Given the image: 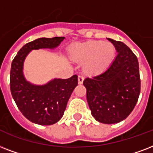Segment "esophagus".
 Here are the masks:
<instances>
[{"label":"esophagus","instance_id":"1","mask_svg":"<svg viewBox=\"0 0 153 153\" xmlns=\"http://www.w3.org/2000/svg\"><path fill=\"white\" fill-rule=\"evenodd\" d=\"M84 76H78V83H79V85H82L83 81H84Z\"/></svg>","mask_w":153,"mask_h":153}]
</instances>
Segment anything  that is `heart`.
Returning a JSON list of instances; mask_svg holds the SVG:
<instances>
[{
    "label": "heart",
    "instance_id": "b5f03b06",
    "mask_svg": "<svg viewBox=\"0 0 153 153\" xmlns=\"http://www.w3.org/2000/svg\"><path fill=\"white\" fill-rule=\"evenodd\" d=\"M71 54L76 60L86 61V73L96 74L109 67L116 56V48L110 42L89 41L74 46Z\"/></svg>",
    "mask_w": 153,
    "mask_h": 153
}]
</instances>
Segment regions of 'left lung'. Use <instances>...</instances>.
<instances>
[{"instance_id":"1","label":"left lung","mask_w":153,"mask_h":153,"mask_svg":"<svg viewBox=\"0 0 153 153\" xmlns=\"http://www.w3.org/2000/svg\"><path fill=\"white\" fill-rule=\"evenodd\" d=\"M115 46L117 56L98 75L85 78L87 100L93 117L100 123L116 124L132 112L140 92L139 64L125 44L107 38Z\"/></svg>"}]
</instances>
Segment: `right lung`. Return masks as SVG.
<instances>
[{
  "instance_id": "obj_1",
  "label": "right lung",
  "mask_w": 153,
  "mask_h": 153,
  "mask_svg": "<svg viewBox=\"0 0 153 153\" xmlns=\"http://www.w3.org/2000/svg\"><path fill=\"white\" fill-rule=\"evenodd\" d=\"M65 37H41L31 41L19 50L10 71V90L19 110L33 123L51 125L63 117L70 96L78 85V76L68 79L54 78L45 85H34L24 75V62L32 50L54 49Z\"/></svg>"
}]
</instances>
